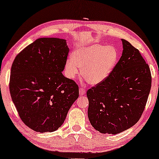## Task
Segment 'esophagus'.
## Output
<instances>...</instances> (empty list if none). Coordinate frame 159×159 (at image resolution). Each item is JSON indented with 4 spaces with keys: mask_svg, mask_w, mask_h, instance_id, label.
Masks as SVG:
<instances>
[{
    "mask_svg": "<svg viewBox=\"0 0 159 159\" xmlns=\"http://www.w3.org/2000/svg\"><path fill=\"white\" fill-rule=\"evenodd\" d=\"M79 93H80V95H84L86 93V91L83 88H80V90H79Z\"/></svg>",
    "mask_w": 159,
    "mask_h": 159,
    "instance_id": "esophagus-1",
    "label": "esophagus"
}]
</instances>
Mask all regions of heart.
<instances>
[{
    "mask_svg": "<svg viewBox=\"0 0 159 159\" xmlns=\"http://www.w3.org/2000/svg\"><path fill=\"white\" fill-rule=\"evenodd\" d=\"M118 53L113 46L94 43L79 48L75 51L73 57L66 61L67 76L74 79L82 67L81 75L87 82L96 85L107 79L117 62Z\"/></svg>",
    "mask_w": 159,
    "mask_h": 159,
    "instance_id": "heart-1",
    "label": "heart"
}]
</instances>
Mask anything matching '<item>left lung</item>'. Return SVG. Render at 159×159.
Instances as JSON below:
<instances>
[{
  "label": "left lung",
  "mask_w": 159,
  "mask_h": 159,
  "mask_svg": "<svg viewBox=\"0 0 159 159\" xmlns=\"http://www.w3.org/2000/svg\"><path fill=\"white\" fill-rule=\"evenodd\" d=\"M121 41L122 54L111 75L87 92L89 121L103 134H119L135 125L151 88L148 65L138 49Z\"/></svg>",
  "instance_id": "left-lung-1"
}]
</instances>
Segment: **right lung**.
<instances>
[{"label":"right lung","mask_w":159,"mask_h":159,"mask_svg":"<svg viewBox=\"0 0 159 159\" xmlns=\"http://www.w3.org/2000/svg\"><path fill=\"white\" fill-rule=\"evenodd\" d=\"M69 51L64 39L42 38L13 62L11 96L21 120L34 131L57 130L79 97L77 84L62 74Z\"/></svg>","instance_id":"1"}]
</instances>
